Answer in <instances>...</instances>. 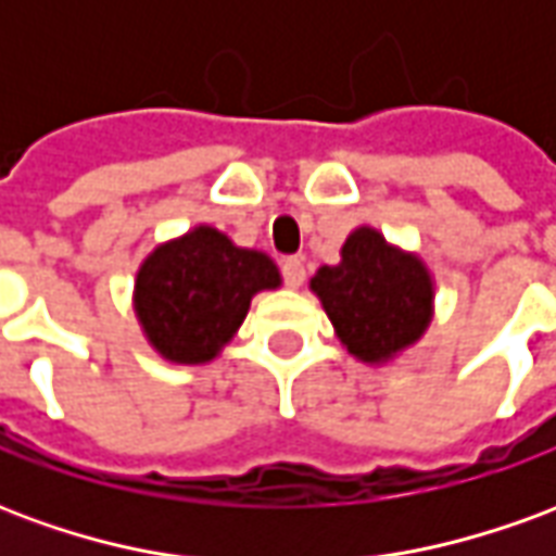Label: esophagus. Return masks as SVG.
Returning a JSON list of instances; mask_svg holds the SVG:
<instances>
[{
    "label": "esophagus",
    "mask_w": 556,
    "mask_h": 556,
    "mask_svg": "<svg viewBox=\"0 0 556 556\" xmlns=\"http://www.w3.org/2000/svg\"><path fill=\"white\" fill-rule=\"evenodd\" d=\"M282 279H286V286H289V289H301L303 279H306L303 258H298V255L286 258V262H282Z\"/></svg>",
    "instance_id": "obj_1"
}]
</instances>
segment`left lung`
Segmentation results:
<instances>
[{
  "label": "left lung",
  "instance_id": "8db88e82",
  "mask_svg": "<svg viewBox=\"0 0 556 556\" xmlns=\"http://www.w3.org/2000/svg\"><path fill=\"white\" fill-rule=\"evenodd\" d=\"M339 342L363 363H387L414 345L431 321L434 282L414 253L361 226L342 243L339 265L318 267L309 282Z\"/></svg>",
  "mask_w": 556,
  "mask_h": 556
}]
</instances>
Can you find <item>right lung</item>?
<instances>
[{
  "instance_id": "add662e5",
  "label": "right lung",
  "mask_w": 556,
  "mask_h": 556,
  "mask_svg": "<svg viewBox=\"0 0 556 556\" xmlns=\"http://www.w3.org/2000/svg\"><path fill=\"white\" fill-rule=\"evenodd\" d=\"M279 282L270 255L195 226L160 243L139 265L134 309L160 357L193 366L214 361L243 325L253 294L279 289Z\"/></svg>"
}]
</instances>
